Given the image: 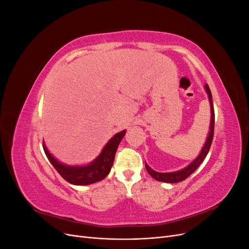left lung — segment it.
<instances>
[{
    "mask_svg": "<svg viewBox=\"0 0 249 249\" xmlns=\"http://www.w3.org/2000/svg\"><path fill=\"white\" fill-rule=\"evenodd\" d=\"M206 91L208 93V97L210 101V106H211V123H210V132L208 134V137L206 140L205 145H203L200 154L197 156V158L195 160H193L188 166L185 168L180 169L176 172H157L150 168L148 165L145 162V168L147 172L152 176L155 179L159 180V182H164V183H170V184H175L182 182V180L186 179L188 177L191 176L192 173L198 168L201 162L205 160V158L207 157L211 144H212L213 141V136H214V124H215V113H214V107H213V102H212V93H211V90L209 88V85L206 84L205 86Z\"/></svg>",
    "mask_w": 249,
    "mask_h": 249,
    "instance_id": "1",
    "label": "left lung"
}]
</instances>
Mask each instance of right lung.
<instances>
[{"instance_id":"add662e5","label":"right lung","mask_w":249,"mask_h":249,"mask_svg":"<svg viewBox=\"0 0 249 249\" xmlns=\"http://www.w3.org/2000/svg\"><path fill=\"white\" fill-rule=\"evenodd\" d=\"M125 132L126 131L124 130L115 134L105 145L100 156L84 166H70V165L59 162L54 156L51 155L44 143L43 149L51 164L65 180L72 185H90L100 182L109 175L113 162H114L116 149L125 135Z\"/></svg>"}]
</instances>
